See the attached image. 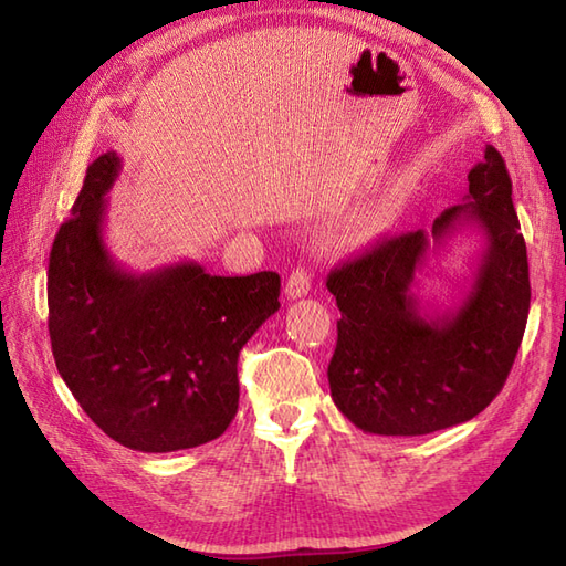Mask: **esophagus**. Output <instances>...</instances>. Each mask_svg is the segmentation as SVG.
<instances>
[{
  "mask_svg": "<svg viewBox=\"0 0 566 566\" xmlns=\"http://www.w3.org/2000/svg\"><path fill=\"white\" fill-rule=\"evenodd\" d=\"M308 290H311V274H308V270L296 268L290 274V280H286V286H284L286 298H302V296L308 294Z\"/></svg>",
  "mask_w": 566,
  "mask_h": 566,
  "instance_id": "1",
  "label": "esophagus"
}]
</instances>
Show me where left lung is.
Returning <instances> with one entry per match:
<instances>
[{"label": "left lung", "mask_w": 566, "mask_h": 566, "mask_svg": "<svg viewBox=\"0 0 566 566\" xmlns=\"http://www.w3.org/2000/svg\"><path fill=\"white\" fill-rule=\"evenodd\" d=\"M462 203L423 228L381 240L328 274L340 308L338 345L328 365L340 413L375 436H428L467 423L496 399L525 333L531 276L511 177L486 146L467 175ZM464 224L485 235L460 307L430 310L412 292L429 245Z\"/></svg>", "instance_id": "8db88e82"}]
</instances>
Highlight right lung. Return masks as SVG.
<instances>
[{"mask_svg": "<svg viewBox=\"0 0 566 566\" xmlns=\"http://www.w3.org/2000/svg\"><path fill=\"white\" fill-rule=\"evenodd\" d=\"M122 160L87 167L48 264V331L60 377L94 423L138 452L216 440L238 411V353L280 308V274L216 276L199 262L136 274L104 243Z\"/></svg>", "mask_w": 566, "mask_h": 566, "instance_id": "1", "label": "right lung"}]
</instances>
